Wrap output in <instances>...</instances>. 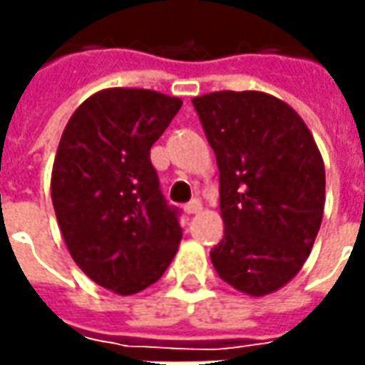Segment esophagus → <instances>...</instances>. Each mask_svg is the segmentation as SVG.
I'll return each mask as SVG.
<instances>
[{
	"instance_id": "34e87169",
	"label": "esophagus",
	"mask_w": 365,
	"mask_h": 365,
	"mask_svg": "<svg viewBox=\"0 0 365 365\" xmlns=\"http://www.w3.org/2000/svg\"><path fill=\"white\" fill-rule=\"evenodd\" d=\"M201 209H203V205H201L199 199H195V201H190V203L185 205V213H187V215H195V213H199Z\"/></svg>"
}]
</instances>
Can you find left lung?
<instances>
[{"mask_svg":"<svg viewBox=\"0 0 365 365\" xmlns=\"http://www.w3.org/2000/svg\"><path fill=\"white\" fill-rule=\"evenodd\" d=\"M192 106L219 168L223 240L211 250L219 278L250 297L288 284L323 219L325 164L307 123L278 97L215 91Z\"/></svg>","mask_w":365,"mask_h":365,"instance_id":"left-lung-1","label":"left lung"}]
</instances>
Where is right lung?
I'll use <instances>...</instances> for the list:
<instances>
[{
  "label": "right lung",
  "mask_w": 365,
  "mask_h": 365,
  "mask_svg": "<svg viewBox=\"0 0 365 365\" xmlns=\"http://www.w3.org/2000/svg\"><path fill=\"white\" fill-rule=\"evenodd\" d=\"M180 106L150 89H103L71 115L54 156L50 192L68 254L121 297L154 284L182 237L150 162Z\"/></svg>",
  "instance_id": "right-lung-1"
}]
</instances>
